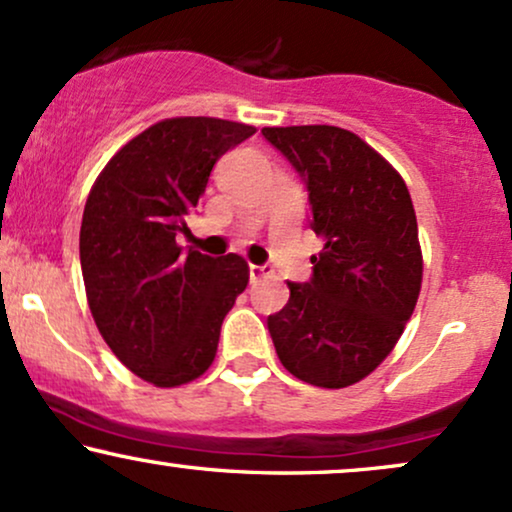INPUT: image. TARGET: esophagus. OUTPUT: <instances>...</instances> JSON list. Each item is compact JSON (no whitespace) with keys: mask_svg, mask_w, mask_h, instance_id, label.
Returning <instances> with one entry per match:
<instances>
[{"mask_svg":"<svg viewBox=\"0 0 512 512\" xmlns=\"http://www.w3.org/2000/svg\"><path fill=\"white\" fill-rule=\"evenodd\" d=\"M272 276V269L269 267H260V264H250V281L257 283L260 279H267Z\"/></svg>","mask_w":512,"mask_h":512,"instance_id":"obj_1","label":"esophagus"}]
</instances>
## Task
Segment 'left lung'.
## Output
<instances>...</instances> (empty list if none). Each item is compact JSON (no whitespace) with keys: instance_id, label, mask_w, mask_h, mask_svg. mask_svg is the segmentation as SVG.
Returning a JSON list of instances; mask_svg holds the SVG:
<instances>
[{"instance_id":"left-lung-1","label":"left lung","mask_w":512,"mask_h":512,"mask_svg":"<svg viewBox=\"0 0 512 512\" xmlns=\"http://www.w3.org/2000/svg\"><path fill=\"white\" fill-rule=\"evenodd\" d=\"M298 171L324 248L312 276L267 317L281 365L312 386L343 389L391 353L417 305L422 250L408 186L355 133L336 126L262 128Z\"/></svg>"}]
</instances>
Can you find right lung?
Listing matches in <instances>:
<instances>
[{"instance_id":"right-lung-1","label":"right lung","mask_w":512,"mask_h":512,"mask_svg":"<svg viewBox=\"0 0 512 512\" xmlns=\"http://www.w3.org/2000/svg\"><path fill=\"white\" fill-rule=\"evenodd\" d=\"M255 133L245 123L178 116L135 135L92 186L80 224V269L97 329L150 384L171 389L205 374L219 331L250 279L238 255L178 248L186 217L217 159Z\"/></svg>"}]
</instances>
